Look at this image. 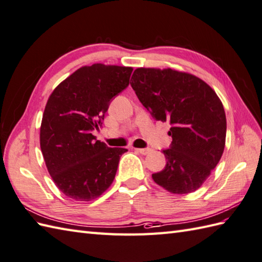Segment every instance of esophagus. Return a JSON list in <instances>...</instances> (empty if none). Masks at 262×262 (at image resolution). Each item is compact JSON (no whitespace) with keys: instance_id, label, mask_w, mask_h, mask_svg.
I'll list each match as a JSON object with an SVG mask.
<instances>
[{"instance_id":"obj_1","label":"esophagus","mask_w":262,"mask_h":262,"mask_svg":"<svg viewBox=\"0 0 262 262\" xmlns=\"http://www.w3.org/2000/svg\"><path fill=\"white\" fill-rule=\"evenodd\" d=\"M135 150L138 151V153L142 154V155H147L148 153H150V151H151L150 148H135Z\"/></svg>"}]
</instances>
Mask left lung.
Instances as JSON below:
<instances>
[{"instance_id": "1", "label": "left lung", "mask_w": 262, "mask_h": 262, "mask_svg": "<svg viewBox=\"0 0 262 262\" xmlns=\"http://www.w3.org/2000/svg\"><path fill=\"white\" fill-rule=\"evenodd\" d=\"M130 86L156 120L169 121L166 165L151 175L174 194L196 191L224 150L227 119L215 91L200 78L173 69L137 68Z\"/></svg>"}]
</instances>
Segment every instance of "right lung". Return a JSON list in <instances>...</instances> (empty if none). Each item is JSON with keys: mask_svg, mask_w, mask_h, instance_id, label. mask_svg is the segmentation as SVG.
I'll return each mask as SVG.
<instances>
[{"mask_svg": "<svg viewBox=\"0 0 262 262\" xmlns=\"http://www.w3.org/2000/svg\"><path fill=\"white\" fill-rule=\"evenodd\" d=\"M133 68L95 63L63 80L48 99L40 146L49 174L66 196L91 201L112 185L126 148L108 147L99 129L111 101L128 87Z\"/></svg>", "mask_w": 262, "mask_h": 262, "instance_id": "add662e5", "label": "right lung"}]
</instances>
